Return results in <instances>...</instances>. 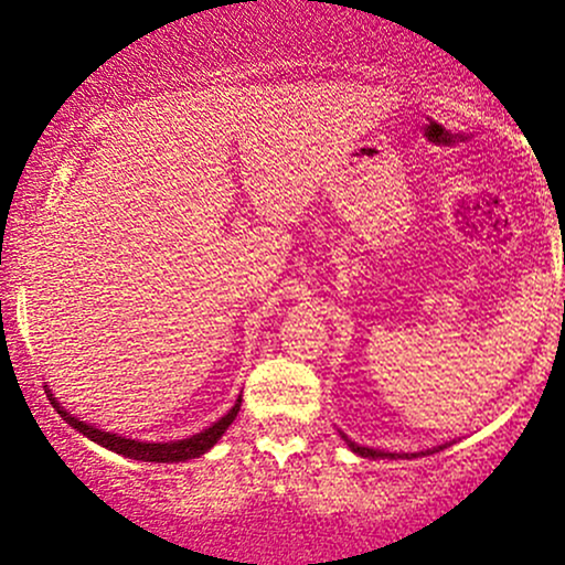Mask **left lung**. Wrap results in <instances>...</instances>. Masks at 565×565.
Here are the masks:
<instances>
[{"mask_svg":"<svg viewBox=\"0 0 565 565\" xmlns=\"http://www.w3.org/2000/svg\"><path fill=\"white\" fill-rule=\"evenodd\" d=\"M348 440V438H345ZM348 446L350 449H353L355 454H361V457H395V454H385V451H374V449H366V446H359V444H350L348 440Z\"/></svg>","mask_w":565,"mask_h":565,"instance_id":"1","label":"left lung"}]
</instances>
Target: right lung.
<instances>
[{
    "label": "right lung",
    "mask_w": 565,
    "mask_h": 565,
    "mask_svg": "<svg viewBox=\"0 0 565 565\" xmlns=\"http://www.w3.org/2000/svg\"><path fill=\"white\" fill-rule=\"evenodd\" d=\"M50 401H53V398H50ZM53 404H55V401H53ZM55 408H57V414H61V417L66 419L71 427H76V430L82 433V436H87L89 440H95V444H100V446H106V449L121 454V457L140 459V462H185V459L201 457V454L210 451L212 446L217 444L220 436H223V433L231 427L233 419H236L238 408H242V401H238V404L233 406L223 419H217L215 425L206 427L204 433H199V436H193V438L172 440V444H142V440L121 438V436H116V433H103L93 425L82 423V419L71 417V414L63 406L55 404Z\"/></svg>",
    "instance_id": "obj_1"
}]
</instances>
